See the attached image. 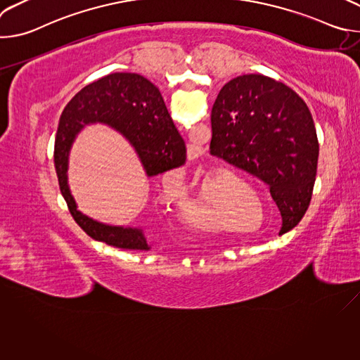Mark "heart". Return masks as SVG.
I'll return each instance as SVG.
<instances>
[{"label": "heart", "instance_id": "heart-1", "mask_svg": "<svg viewBox=\"0 0 360 360\" xmlns=\"http://www.w3.org/2000/svg\"><path fill=\"white\" fill-rule=\"evenodd\" d=\"M212 179L217 182V185H219L222 191L233 192L226 199V203H225L226 212L232 218H236L239 221L252 222L253 218L256 217V212H258V207H256L252 200H255V202L261 203V198L258 193H256L252 184L246 178L235 172H231L228 169H221L215 172ZM188 225L191 228L212 229L211 225H207V226L195 225V224H188Z\"/></svg>", "mask_w": 360, "mask_h": 360}]
</instances>
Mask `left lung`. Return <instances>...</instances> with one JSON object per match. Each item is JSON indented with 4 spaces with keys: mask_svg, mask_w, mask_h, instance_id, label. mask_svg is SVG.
<instances>
[{
    "mask_svg": "<svg viewBox=\"0 0 360 360\" xmlns=\"http://www.w3.org/2000/svg\"><path fill=\"white\" fill-rule=\"evenodd\" d=\"M211 153L268 184L282 217L279 235L293 229L312 198L319 142L302 98L259 74L231 79L212 108Z\"/></svg>",
    "mask_w": 360,
    "mask_h": 360,
    "instance_id": "obj_1",
    "label": "left lung"
}]
</instances>
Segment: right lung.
Listing matches in <instances>:
<instances>
[{
  "label": "right lung",
  "instance_id": "add662e5",
  "mask_svg": "<svg viewBox=\"0 0 360 360\" xmlns=\"http://www.w3.org/2000/svg\"><path fill=\"white\" fill-rule=\"evenodd\" d=\"M107 125L134 148L148 178L179 168L186 160L185 141L167 110L160 89L139 74L115 72L82 88L63 111L54 149L60 189L75 222L92 239L107 245L149 250L143 228L110 225L78 210L68 184L70 152L89 125Z\"/></svg>",
  "mask_w": 360,
  "mask_h": 360
}]
</instances>
